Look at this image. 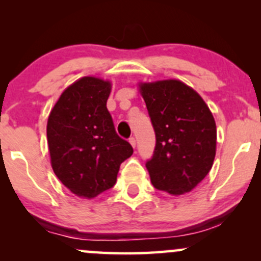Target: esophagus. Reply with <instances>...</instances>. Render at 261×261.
<instances>
[{
    "label": "esophagus",
    "instance_id": "34e87169",
    "mask_svg": "<svg viewBox=\"0 0 261 261\" xmlns=\"http://www.w3.org/2000/svg\"><path fill=\"white\" fill-rule=\"evenodd\" d=\"M128 142L131 143V146H133L134 148L136 147V140H135V137H130V139H128Z\"/></svg>",
    "mask_w": 261,
    "mask_h": 261
}]
</instances>
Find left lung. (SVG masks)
<instances>
[{"mask_svg": "<svg viewBox=\"0 0 261 261\" xmlns=\"http://www.w3.org/2000/svg\"><path fill=\"white\" fill-rule=\"evenodd\" d=\"M155 134V147L146 162L158 190L180 195L207 175L216 154V124L208 107L193 88L176 80L142 83Z\"/></svg>", "mask_w": 261, "mask_h": 261, "instance_id": "1", "label": "left lung"}]
</instances>
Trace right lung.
<instances>
[{
	"label": "right lung",
	"instance_id": "1",
	"mask_svg": "<svg viewBox=\"0 0 261 261\" xmlns=\"http://www.w3.org/2000/svg\"><path fill=\"white\" fill-rule=\"evenodd\" d=\"M110 89L108 81L83 77L65 89L47 120L54 173L88 199L114 187L120 164L134 152L115 131L107 108Z\"/></svg>",
	"mask_w": 261,
	"mask_h": 261
}]
</instances>
